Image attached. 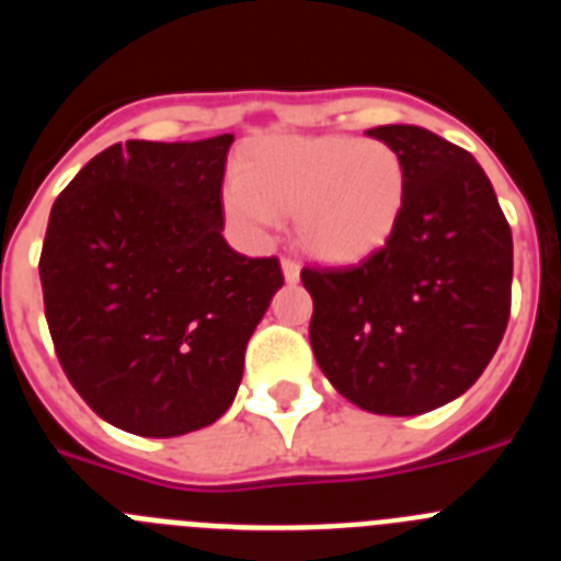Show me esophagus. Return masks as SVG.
I'll return each instance as SVG.
<instances>
[{
	"mask_svg": "<svg viewBox=\"0 0 561 561\" xmlns=\"http://www.w3.org/2000/svg\"><path fill=\"white\" fill-rule=\"evenodd\" d=\"M280 270H284L286 284H297V280H300V264H297L295 257H284V261H280Z\"/></svg>",
	"mask_w": 561,
	"mask_h": 561,
	"instance_id": "obj_1",
	"label": "esophagus"
}]
</instances>
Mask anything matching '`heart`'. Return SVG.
Masks as SVG:
<instances>
[{"label": "heart", "instance_id": "obj_1", "mask_svg": "<svg viewBox=\"0 0 561 561\" xmlns=\"http://www.w3.org/2000/svg\"><path fill=\"white\" fill-rule=\"evenodd\" d=\"M408 205V168L385 140L270 137L247 151L221 213L261 244L277 216H295L300 244L329 264H354L388 244Z\"/></svg>", "mask_w": 561, "mask_h": 561}]
</instances>
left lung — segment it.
<instances>
[{
    "instance_id": "1",
    "label": "left lung",
    "mask_w": 561,
    "mask_h": 561,
    "mask_svg": "<svg viewBox=\"0 0 561 561\" xmlns=\"http://www.w3.org/2000/svg\"><path fill=\"white\" fill-rule=\"evenodd\" d=\"M408 168L388 244L354 266H306L317 365L356 408L421 415L472 388L512 314V227L472 153L421 126H379Z\"/></svg>"
}]
</instances>
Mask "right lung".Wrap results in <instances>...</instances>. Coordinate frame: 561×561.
I'll list each match as a JSON object with an SVG mask.
<instances>
[{"mask_svg":"<svg viewBox=\"0 0 561 561\" xmlns=\"http://www.w3.org/2000/svg\"><path fill=\"white\" fill-rule=\"evenodd\" d=\"M230 146L232 134L117 142L49 210V336L72 388L126 433L173 438L221 419L284 286L275 255H238L221 236Z\"/></svg>","mask_w":561,"mask_h":561,"instance_id":"obj_1","label":"right lung"}]
</instances>
